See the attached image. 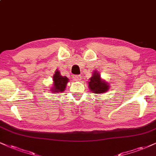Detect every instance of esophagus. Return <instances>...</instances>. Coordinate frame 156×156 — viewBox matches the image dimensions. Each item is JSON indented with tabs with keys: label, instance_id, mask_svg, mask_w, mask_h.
Returning a JSON list of instances; mask_svg holds the SVG:
<instances>
[{
	"label": "esophagus",
	"instance_id": "esophagus-1",
	"mask_svg": "<svg viewBox=\"0 0 156 156\" xmlns=\"http://www.w3.org/2000/svg\"><path fill=\"white\" fill-rule=\"evenodd\" d=\"M73 80L76 82H80L82 80V76L81 75H76V76H73Z\"/></svg>",
	"mask_w": 156,
	"mask_h": 156
}]
</instances>
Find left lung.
<instances>
[{
  "mask_svg": "<svg viewBox=\"0 0 156 156\" xmlns=\"http://www.w3.org/2000/svg\"><path fill=\"white\" fill-rule=\"evenodd\" d=\"M88 87L90 90L95 94H101L106 93L110 88V84L105 80L101 78V74L97 71H94L92 77L89 79Z\"/></svg>",
  "mask_w": 156,
  "mask_h": 156,
  "instance_id": "8db88e82",
  "label": "left lung"
}]
</instances>
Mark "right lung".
<instances>
[{"mask_svg":"<svg viewBox=\"0 0 156 156\" xmlns=\"http://www.w3.org/2000/svg\"><path fill=\"white\" fill-rule=\"evenodd\" d=\"M69 80L66 76H61L60 72L56 69L53 76V87H51V93L54 94L63 93L66 89Z\"/></svg>","mask_w":156,"mask_h":156,"instance_id":"obj_1","label":"right lung"}]
</instances>
